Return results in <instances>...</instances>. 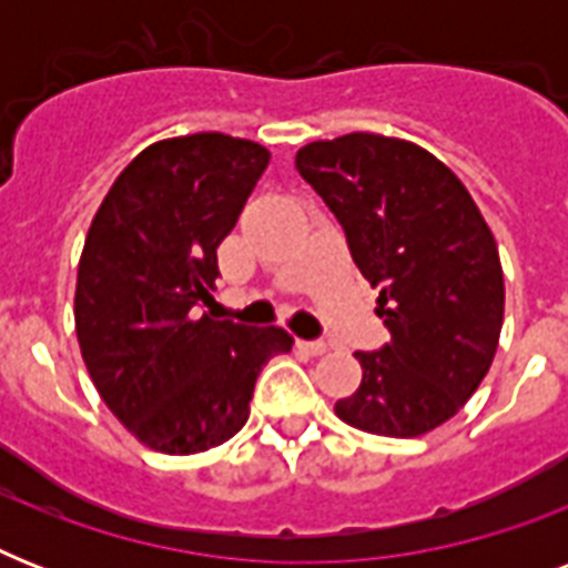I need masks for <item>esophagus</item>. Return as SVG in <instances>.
<instances>
[{"label": "esophagus", "mask_w": 568, "mask_h": 568, "mask_svg": "<svg viewBox=\"0 0 568 568\" xmlns=\"http://www.w3.org/2000/svg\"><path fill=\"white\" fill-rule=\"evenodd\" d=\"M301 351H306L312 356H321L327 354V342H321V338H315V342H301Z\"/></svg>", "instance_id": "34e87169"}]
</instances>
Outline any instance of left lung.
Returning a JSON list of instances; mask_svg holds the SVG:
<instances>
[{"instance_id":"1","label":"left lung","mask_w":568,"mask_h":568,"mask_svg":"<svg viewBox=\"0 0 568 568\" xmlns=\"http://www.w3.org/2000/svg\"><path fill=\"white\" fill-rule=\"evenodd\" d=\"M294 168L342 223L392 336L356 351L363 383L336 415L395 439L439 427L475 395L501 336V258L475 200L436 155L368 132L306 144Z\"/></svg>"}]
</instances>
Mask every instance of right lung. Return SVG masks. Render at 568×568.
<instances>
[{
  "instance_id": "1",
  "label": "right lung",
  "mask_w": 568,
  "mask_h": 568,
  "mask_svg": "<svg viewBox=\"0 0 568 568\" xmlns=\"http://www.w3.org/2000/svg\"><path fill=\"white\" fill-rule=\"evenodd\" d=\"M267 159L265 146L221 132L159 141L114 180L84 239V365L111 413L162 454L232 439L262 365L294 345L283 327L196 318L221 276L217 247Z\"/></svg>"
}]
</instances>
